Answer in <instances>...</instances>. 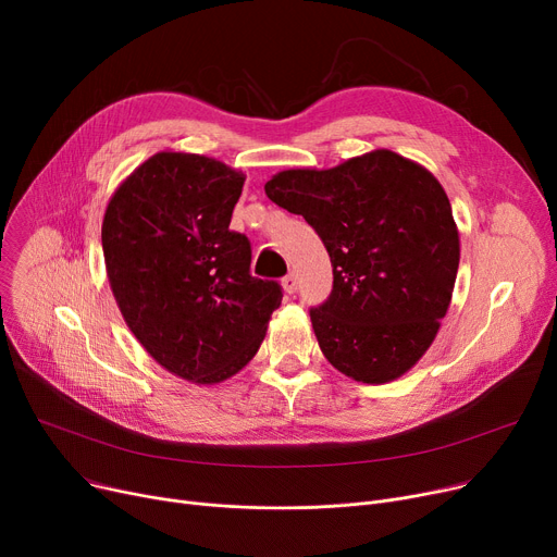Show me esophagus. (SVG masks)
I'll return each instance as SVG.
<instances>
[{
    "label": "esophagus",
    "mask_w": 557,
    "mask_h": 557,
    "mask_svg": "<svg viewBox=\"0 0 557 557\" xmlns=\"http://www.w3.org/2000/svg\"><path fill=\"white\" fill-rule=\"evenodd\" d=\"M282 288L286 290V294H296L298 288V275L296 273H288L282 277Z\"/></svg>",
    "instance_id": "1"
}]
</instances>
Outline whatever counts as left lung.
Instances as JSON below:
<instances>
[{
    "mask_svg": "<svg viewBox=\"0 0 557 557\" xmlns=\"http://www.w3.org/2000/svg\"><path fill=\"white\" fill-rule=\"evenodd\" d=\"M267 196L323 239L334 286L309 309L327 361L363 384L411 370L445 318L460 261L451 205L422 164L388 149L334 169H288Z\"/></svg>",
    "mask_w": 557,
    "mask_h": 557,
    "instance_id": "1",
    "label": "left lung"
}]
</instances>
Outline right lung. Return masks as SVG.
<instances>
[{
  "mask_svg": "<svg viewBox=\"0 0 557 557\" xmlns=\"http://www.w3.org/2000/svg\"><path fill=\"white\" fill-rule=\"evenodd\" d=\"M246 175L196 153L162 151L112 194L101 244L128 330L164 370L194 384L237 374L282 302L250 275V242L230 230Z\"/></svg>",
  "mask_w": 557,
  "mask_h": 557,
  "instance_id": "1",
  "label": "right lung"
}]
</instances>
